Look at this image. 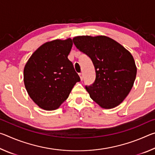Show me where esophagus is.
<instances>
[{
	"label": "esophagus",
	"mask_w": 155,
	"mask_h": 155,
	"mask_svg": "<svg viewBox=\"0 0 155 155\" xmlns=\"http://www.w3.org/2000/svg\"><path fill=\"white\" fill-rule=\"evenodd\" d=\"M79 77H80V78H81V81H83V73H79Z\"/></svg>",
	"instance_id": "1"
}]
</instances>
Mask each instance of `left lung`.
Returning <instances> with one entry per match:
<instances>
[{
    "mask_svg": "<svg viewBox=\"0 0 155 155\" xmlns=\"http://www.w3.org/2000/svg\"><path fill=\"white\" fill-rule=\"evenodd\" d=\"M72 40L95 68V81L85 86L91 98L104 109L119 105L129 94L137 74L132 54L106 36H78Z\"/></svg>",
    "mask_w": 155,
    "mask_h": 155,
    "instance_id": "left-lung-1",
    "label": "left lung"
}]
</instances>
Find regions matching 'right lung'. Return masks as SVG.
<instances>
[{"mask_svg":"<svg viewBox=\"0 0 155 155\" xmlns=\"http://www.w3.org/2000/svg\"><path fill=\"white\" fill-rule=\"evenodd\" d=\"M70 38L41 45L25 65L24 82L34 103L44 110L57 109L81 81L68 58L72 47Z\"/></svg>","mask_w":155,"mask_h":155,"instance_id":"add662e5","label":"right lung"}]
</instances>
